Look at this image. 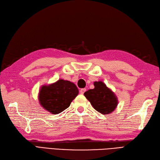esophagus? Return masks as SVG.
Here are the masks:
<instances>
[{
  "label": "esophagus",
  "mask_w": 160,
  "mask_h": 160,
  "mask_svg": "<svg viewBox=\"0 0 160 160\" xmlns=\"http://www.w3.org/2000/svg\"><path fill=\"white\" fill-rule=\"evenodd\" d=\"M85 91H86V88H82V89H80V92L81 95H83V94L85 92Z\"/></svg>",
  "instance_id": "obj_1"
}]
</instances>
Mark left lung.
Segmentation results:
<instances>
[{
  "instance_id": "1",
  "label": "left lung",
  "mask_w": 160,
  "mask_h": 160,
  "mask_svg": "<svg viewBox=\"0 0 160 160\" xmlns=\"http://www.w3.org/2000/svg\"><path fill=\"white\" fill-rule=\"evenodd\" d=\"M95 88L84 93L94 109L106 115L112 113L118 105V97L102 81L94 82Z\"/></svg>"
}]
</instances>
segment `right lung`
Returning a JSON list of instances; mask_svg holds the SVG:
<instances>
[{"label": "right lung", "instance_id": "right-lung-1", "mask_svg": "<svg viewBox=\"0 0 160 160\" xmlns=\"http://www.w3.org/2000/svg\"><path fill=\"white\" fill-rule=\"evenodd\" d=\"M74 83L59 79L54 83L41 86L38 92L40 105L52 114H58L68 108L78 95Z\"/></svg>", "mask_w": 160, "mask_h": 160}]
</instances>
